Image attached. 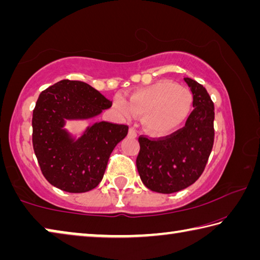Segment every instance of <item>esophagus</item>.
<instances>
[{"label":"esophagus","instance_id":"obj_1","mask_svg":"<svg viewBox=\"0 0 260 260\" xmlns=\"http://www.w3.org/2000/svg\"><path fill=\"white\" fill-rule=\"evenodd\" d=\"M128 135L129 136H132V138H136V132H135V129L134 128H129V131H128Z\"/></svg>","mask_w":260,"mask_h":260}]
</instances>
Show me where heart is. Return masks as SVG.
Returning <instances> with one entry per match:
<instances>
[{"mask_svg":"<svg viewBox=\"0 0 260 260\" xmlns=\"http://www.w3.org/2000/svg\"><path fill=\"white\" fill-rule=\"evenodd\" d=\"M191 104L190 91L169 80L135 90L128 102L120 94L113 99V107L122 117L143 116L144 128L152 135H166L178 128L188 118Z\"/></svg>","mask_w":260,"mask_h":260,"instance_id":"b5f03b06","label":"heart"}]
</instances>
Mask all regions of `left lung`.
<instances>
[{
  "label": "left lung",
  "instance_id": "obj_1",
  "mask_svg": "<svg viewBox=\"0 0 260 260\" xmlns=\"http://www.w3.org/2000/svg\"><path fill=\"white\" fill-rule=\"evenodd\" d=\"M183 80L190 88L193 108L186 125L164 139L139 138L136 167L144 186L156 192L172 193L191 186L203 173L213 147V102L199 82Z\"/></svg>",
  "mask_w": 260,
  "mask_h": 260
}]
</instances>
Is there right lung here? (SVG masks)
Wrapping results in <instances>:
<instances>
[{
    "label": "right lung",
    "instance_id": "obj_1",
    "mask_svg": "<svg viewBox=\"0 0 260 260\" xmlns=\"http://www.w3.org/2000/svg\"><path fill=\"white\" fill-rule=\"evenodd\" d=\"M112 102L82 81L60 80L39 96L33 111V148L42 174L68 192L99 186L114 147L128 126L98 121L80 136L65 128L68 120H87L111 108Z\"/></svg>",
    "mask_w": 260,
    "mask_h": 260
}]
</instances>
